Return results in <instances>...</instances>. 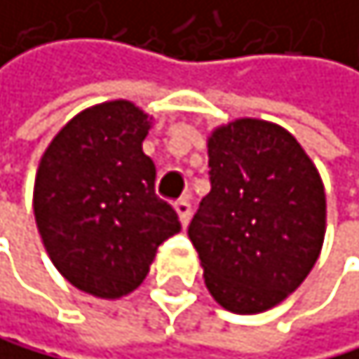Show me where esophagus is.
<instances>
[{"instance_id":"1","label":"esophagus","mask_w":359,"mask_h":359,"mask_svg":"<svg viewBox=\"0 0 359 359\" xmlns=\"http://www.w3.org/2000/svg\"><path fill=\"white\" fill-rule=\"evenodd\" d=\"M174 208L178 212V219H181V223L187 225L189 223V217H192V203H189V198L187 196L185 198H178L176 203H174Z\"/></svg>"}]
</instances>
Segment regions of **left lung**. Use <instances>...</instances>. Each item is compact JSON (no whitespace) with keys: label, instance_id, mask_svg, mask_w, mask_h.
<instances>
[{"label":"left lung","instance_id":"obj_1","mask_svg":"<svg viewBox=\"0 0 359 359\" xmlns=\"http://www.w3.org/2000/svg\"><path fill=\"white\" fill-rule=\"evenodd\" d=\"M208 156L212 189L189 223V241L225 311L264 313L297 290L320 257V172L290 131L257 118L217 127Z\"/></svg>","mask_w":359,"mask_h":359}]
</instances>
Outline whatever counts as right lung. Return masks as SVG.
<instances>
[{
	"instance_id": "add662e5",
	"label": "right lung",
	"mask_w": 359,
	"mask_h": 359,
	"mask_svg": "<svg viewBox=\"0 0 359 359\" xmlns=\"http://www.w3.org/2000/svg\"><path fill=\"white\" fill-rule=\"evenodd\" d=\"M151 118L129 100L84 109L50 140L35 176L33 212L53 266L102 299L136 290L158 245L181 232L156 196V165L142 151Z\"/></svg>"
}]
</instances>
